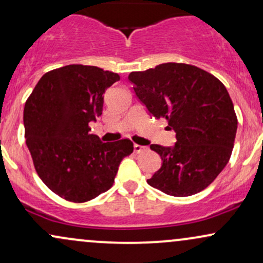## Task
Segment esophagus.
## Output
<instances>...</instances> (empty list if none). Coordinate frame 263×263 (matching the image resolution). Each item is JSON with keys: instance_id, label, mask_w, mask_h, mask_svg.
<instances>
[{"instance_id": "obj_1", "label": "esophagus", "mask_w": 263, "mask_h": 263, "mask_svg": "<svg viewBox=\"0 0 263 263\" xmlns=\"http://www.w3.org/2000/svg\"><path fill=\"white\" fill-rule=\"evenodd\" d=\"M134 149L136 153H141V152H143L145 149V147H143V145H140V144H135Z\"/></svg>"}]
</instances>
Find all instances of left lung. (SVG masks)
Returning a JSON list of instances; mask_svg holds the SVG:
<instances>
[{"label": "left lung", "instance_id": "8db88e82", "mask_svg": "<svg viewBox=\"0 0 263 263\" xmlns=\"http://www.w3.org/2000/svg\"><path fill=\"white\" fill-rule=\"evenodd\" d=\"M128 81L151 115L166 119L176 134L173 147L151 144L163 164L147 182L175 197L210 186L229 162L238 128L224 84L204 69L175 62L131 72Z\"/></svg>", "mask_w": 263, "mask_h": 263}]
</instances>
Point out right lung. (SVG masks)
I'll return each instance as SVG.
<instances>
[{"instance_id":"add662e5","label":"right lung","mask_w":263,"mask_h":263,"mask_svg":"<svg viewBox=\"0 0 263 263\" xmlns=\"http://www.w3.org/2000/svg\"><path fill=\"white\" fill-rule=\"evenodd\" d=\"M119 80L96 66L68 65L44 74L25 103V143L34 166L65 200L82 203L107 191L121 160L134 152L129 140L104 143L90 134L104 93Z\"/></svg>"}]
</instances>
